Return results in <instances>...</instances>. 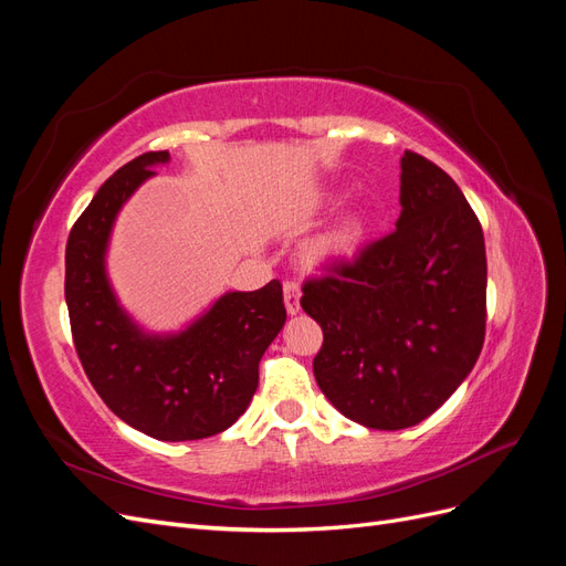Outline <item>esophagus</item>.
I'll list each match as a JSON object with an SVG mask.
<instances>
[{
	"instance_id": "1",
	"label": "esophagus",
	"mask_w": 566,
	"mask_h": 566,
	"mask_svg": "<svg viewBox=\"0 0 566 566\" xmlns=\"http://www.w3.org/2000/svg\"><path fill=\"white\" fill-rule=\"evenodd\" d=\"M300 285L297 283H293V281H287L285 285H283V300H285V310H287V314L290 316H295V314H300Z\"/></svg>"
}]
</instances>
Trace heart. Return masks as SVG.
Wrapping results in <instances>:
<instances>
[{
	"label": "heart",
	"mask_w": 566,
	"mask_h": 566,
	"mask_svg": "<svg viewBox=\"0 0 566 566\" xmlns=\"http://www.w3.org/2000/svg\"><path fill=\"white\" fill-rule=\"evenodd\" d=\"M321 202H335V196H325ZM366 217L361 212H349L339 217L335 224L304 248V260L312 266H328L347 260L364 241Z\"/></svg>",
	"instance_id": "b5f03b06"
}]
</instances>
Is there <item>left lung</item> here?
<instances>
[{"label": "left lung", "instance_id": "left-lung-1", "mask_svg": "<svg viewBox=\"0 0 566 566\" xmlns=\"http://www.w3.org/2000/svg\"><path fill=\"white\" fill-rule=\"evenodd\" d=\"M397 231L306 281L323 331L314 378L342 416L403 430L474 368L486 331L484 233L458 184L418 153L401 158Z\"/></svg>", "mask_w": 566, "mask_h": 566}]
</instances>
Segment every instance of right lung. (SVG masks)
I'll return each mask as SVG.
<instances>
[{"mask_svg":"<svg viewBox=\"0 0 566 566\" xmlns=\"http://www.w3.org/2000/svg\"><path fill=\"white\" fill-rule=\"evenodd\" d=\"M169 163L144 153L98 188L65 245V304L75 349L113 413L160 441H193L229 430L260 385V358L285 323L283 287L229 290L177 333H150L119 304L106 254L123 205Z\"/></svg>","mask_w":566,"mask_h":566,"instance_id":"obj_1","label":"right lung"}]
</instances>
